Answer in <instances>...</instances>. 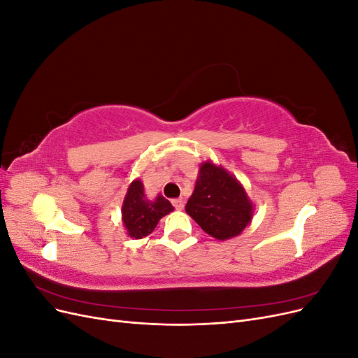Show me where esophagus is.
<instances>
[{
	"instance_id": "1",
	"label": "esophagus",
	"mask_w": 358,
	"mask_h": 358,
	"mask_svg": "<svg viewBox=\"0 0 358 358\" xmlns=\"http://www.w3.org/2000/svg\"><path fill=\"white\" fill-rule=\"evenodd\" d=\"M171 203H173V206H175V209H178V210L183 209V200L182 199H175Z\"/></svg>"
}]
</instances>
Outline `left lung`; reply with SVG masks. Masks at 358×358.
<instances>
[{
	"label": "left lung",
	"instance_id": "left-lung-1",
	"mask_svg": "<svg viewBox=\"0 0 358 358\" xmlns=\"http://www.w3.org/2000/svg\"><path fill=\"white\" fill-rule=\"evenodd\" d=\"M185 210L204 233L218 241L242 234L254 218V203L245 187L229 170L210 159L200 164Z\"/></svg>",
	"mask_w": 358,
	"mask_h": 358
}]
</instances>
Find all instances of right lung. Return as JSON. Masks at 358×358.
<instances>
[{
  "mask_svg": "<svg viewBox=\"0 0 358 358\" xmlns=\"http://www.w3.org/2000/svg\"><path fill=\"white\" fill-rule=\"evenodd\" d=\"M171 203L158 194L150 200L145 194L143 182L134 179L127 189L122 201V224L127 234L133 239H143L154 231L162 216L173 212Z\"/></svg>",
  "mask_w": 358,
  "mask_h": 358,
  "instance_id": "right-lung-1",
  "label": "right lung"
}]
</instances>
